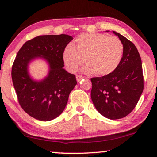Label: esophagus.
<instances>
[{
  "label": "esophagus",
  "mask_w": 157,
  "mask_h": 157,
  "mask_svg": "<svg viewBox=\"0 0 157 157\" xmlns=\"http://www.w3.org/2000/svg\"><path fill=\"white\" fill-rule=\"evenodd\" d=\"M84 77H83V76H81V75H77L76 76V81H78V82H80V81H81V79H83Z\"/></svg>",
  "instance_id": "esophagus-1"
}]
</instances>
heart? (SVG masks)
Instances as JSON below:
<instances>
[{
    "label": "heart",
    "instance_id": "obj_1",
    "mask_svg": "<svg viewBox=\"0 0 157 157\" xmlns=\"http://www.w3.org/2000/svg\"><path fill=\"white\" fill-rule=\"evenodd\" d=\"M124 46L119 38L102 33L79 36L74 46L68 45L63 53L64 63L70 72H76L86 61L87 74L106 76L117 69L123 56Z\"/></svg>",
    "mask_w": 157,
    "mask_h": 157
}]
</instances>
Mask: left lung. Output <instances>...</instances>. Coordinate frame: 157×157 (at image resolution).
<instances>
[{"label": "left lung", "instance_id": "1", "mask_svg": "<svg viewBox=\"0 0 157 157\" xmlns=\"http://www.w3.org/2000/svg\"><path fill=\"white\" fill-rule=\"evenodd\" d=\"M123 56L114 71L102 77L91 78V97L101 114L109 119L125 117L136 106L144 90L141 59L136 47L121 34Z\"/></svg>", "mask_w": 157, "mask_h": 157}]
</instances>
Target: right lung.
<instances>
[{
    "label": "right lung",
    "instance_id": "1",
    "mask_svg": "<svg viewBox=\"0 0 157 157\" xmlns=\"http://www.w3.org/2000/svg\"><path fill=\"white\" fill-rule=\"evenodd\" d=\"M72 40L66 34L39 36L25 42L17 53L12 66L13 83L19 104L34 119H54L67 104L77 83L75 75L63 68V51ZM37 57L46 59L49 66L48 75L41 81L33 80L27 71L29 62Z\"/></svg>",
    "mask_w": 157,
    "mask_h": 157
}]
</instances>
